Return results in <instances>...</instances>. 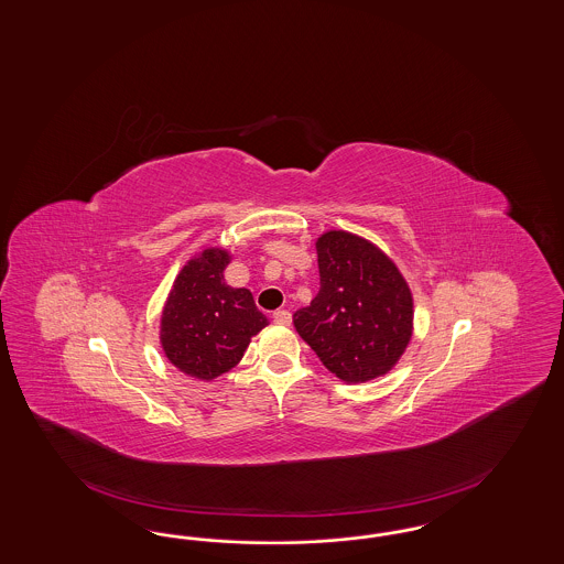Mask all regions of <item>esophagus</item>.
Segmentation results:
<instances>
[{"label": "esophagus", "instance_id": "1", "mask_svg": "<svg viewBox=\"0 0 564 564\" xmlns=\"http://www.w3.org/2000/svg\"><path fill=\"white\" fill-rule=\"evenodd\" d=\"M272 318H274V323H279V325H290L292 323V312L290 311H274L272 312Z\"/></svg>", "mask_w": 564, "mask_h": 564}]
</instances>
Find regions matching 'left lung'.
Masks as SVG:
<instances>
[{
    "instance_id": "8db88e82",
    "label": "left lung",
    "mask_w": 564,
    "mask_h": 564,
    "mask_svg": "<svg viewBox=\"0 0 564 564\" xmlns=\"http://www.w3.org/2000/svg\"><path fill=\"white\" fill-rule=\"evenodd\" d=\"M321 290L293 314L300 337L346 383L386 375L412 335V295L386 253L348 231L316 241Z\"/></svg>"
}]
</instances>
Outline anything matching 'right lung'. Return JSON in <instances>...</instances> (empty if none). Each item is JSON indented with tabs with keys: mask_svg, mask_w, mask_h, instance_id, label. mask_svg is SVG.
Returning a JSON list of instances; mask_svg holds the SVG:
<instances>
[{
	"mask_svg": "<svg viewBox=\"0 0 564 564\" xmlns=\"http://www.w3.org/2000/svg\"><path fill=\"white\" fill-rule=\"evenodd\" d=\"M231 262L218 248L204 250L178 272L162 311L160 341L176 369L204 381L234 369L250 339L269 325L250 290H235L223 272Z\"/></svg>",
	"mask_w": 564,
	"mask_h": 564,
	"instance_id": "1",
	"label": "right lung"
}]
</instances>
